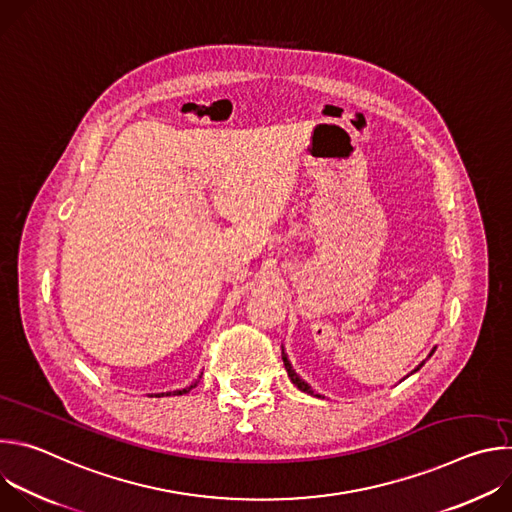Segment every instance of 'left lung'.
I'll use <instances>...</instances> for the list:
<instances>
[{
	"label": "left lung",
	"mask_w": 512,
	"mask_h": 512,
	"mask_svg": "<svg viewBox=\"0 0 512 512\" xmlns=\"http://www.w3.org/2000/svg\"><path fill=\"white\" fill-rule=\"evenodd\" d=\"M433 352H435V348H431L429 356H431ZM429 356H427V358H429ZM281 358H283L285 371H287V377L291 379V383H294V385H296L300 391H304V393H308V395H316V393H314V389H312V387H310V385H308V383H306V381H304V379H302V377H300V375L294 371V367H291V362H289V358H287V352H285V348H283V346H281ZM427 358H425V360H427ZM425 360H423L421 364H417V367L411 371V375H413V373H417V371L423 367ZM407 377H409V375H407ZM316 397H320V395H316Z\"/></svg>",
	"instance_id": "obj_1"
}]
</instances>
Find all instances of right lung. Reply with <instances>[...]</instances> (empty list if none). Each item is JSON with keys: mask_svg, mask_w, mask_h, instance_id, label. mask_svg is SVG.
<instances>
[{"mask_svg": "<svg viewBox=\"0 0 512 512\" xmlns=\"http://www.w3.org/2000/svg\"><path fill=\"white\" fill-rule=\"evenodd\" d=\"M202 377V375H200ZM198 385V381H194L192 385H188V387H184V389H176V391H170V393H160V395H156V397H170V395H184V393H188L190 389H194ZM154 397V395H152Z\"/></svg>", "mask_w": 512, "mask_h": 512, "instance_id": "add662e5", "label": "right lung"}]
</instances>
